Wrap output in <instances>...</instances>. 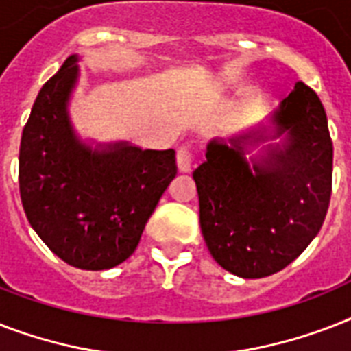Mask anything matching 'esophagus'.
I'll return each mask as SVG.
<instances>
[{
    "instance_id": "34e87169",
    "label": "esophagus",
    "mask_w": 351,
    "mask_h": 351,
    "mask_svg": "<svg viewBox=\"0 0 351 351\" xmlns=\"http://www.w3.org/2000/svg\"><path fill=\"white\" fill-rule=\"evenodd\" d=\"M193 160H195V154H193L191 149H187V147L178 149V153H176V164H178V169H180L182 173L191 171Z\"/></svg>"
}]
</instances>
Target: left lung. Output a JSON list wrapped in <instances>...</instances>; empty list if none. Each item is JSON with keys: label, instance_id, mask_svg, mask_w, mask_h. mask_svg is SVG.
I'll return each instance as SVG.
<instances>
[{"label": "left lung", "instance_id": "8db88e82", "mask_svg": "<svg viewBox=\"0 0 351 351\" xmlns=\"http://www.w3.org/2000/svg\"><path fill=\"white\" fill-rule=\"evenodd\" d=\"M284 151L273 147L261 164L244 158L247 134L211 142L193 173L200 228L220 266L244 278L280 271L321 231L332 197L333 143L326 111L313 89L297 82L275 112Z\"/></svg>", "mask_w": 351, "mask_h": 351}]
</instances>
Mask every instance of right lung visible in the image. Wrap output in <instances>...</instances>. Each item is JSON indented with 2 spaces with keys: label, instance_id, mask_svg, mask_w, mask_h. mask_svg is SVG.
<instances>
[{
  "label": "right lung",
  "instance_id": "add662e5",
  "mask_svg": "<svg viewBox=\"0 0 351 351\" xmlns=\"http://www.w3.org/2000/svg\"><path fill=\"white\" fill-rule=\"evenodd\" d=\"M78 58L36 96L19 143L23 211L47 247L80 269H109L134 253L143 228L176 175L173 149L118 143L93 151L69 123Z\"/></svg>",
  "mask_w": 351,
  "mask_h": 351
}]
</instances>
